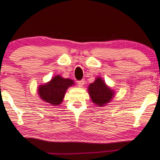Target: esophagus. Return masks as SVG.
<instances>
[{
    "label": "esophagus",
    "instance_id": "esophagus-1",
    "mask_svg": "<svg viewBox=\"0 0 160 160\" xmlns=\"http://www.w3.org/2000/svg\"><path fill=\"white\" fill-rule=\"evenodd\" d=\"M84 83H85V80H79V81H77V84H78V86L80 87H83V86L84 85Z\"/></svg>",
    "mask_w": 160,
    "mask_h": 160
}]
</instances>
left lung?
Segmentation results:
<instances>
[{"instance_id": "left-lung-1", "label": "left lung", "mask_w": 160, "mask_h": 160, "mask_svg": "<svg viewBox=\"0 0 160 160\" xmlns=\"http://www.w3.org/2000/svg\"><path fill=\"white\" fill-rule=\"evenodd\" d=\"M88 92L92 102L99 107L106 106L115 94V92L106 85L101 77H97L93 83L89 84Z\"/></svg>"}]
</instances>
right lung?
I'll use <instances>...</instances> for the list:
<instances>
[{"mask_svg": "<svg viewBox=\"0 0 160 160\" xmlns=\"http://www.w3.org/2000/svg\"><path fill=\"white\" fill-rule=\"evenodd\" d=\"M73 84L74 82L71 79H64L57 75L48 83L38 87V96L44 102L57 106L62 102L67 89Z\"/></svg>", "mask_w": 160, "mask_h": 160, "instance_id": "1", "label": "right lung"}]
</instances>
